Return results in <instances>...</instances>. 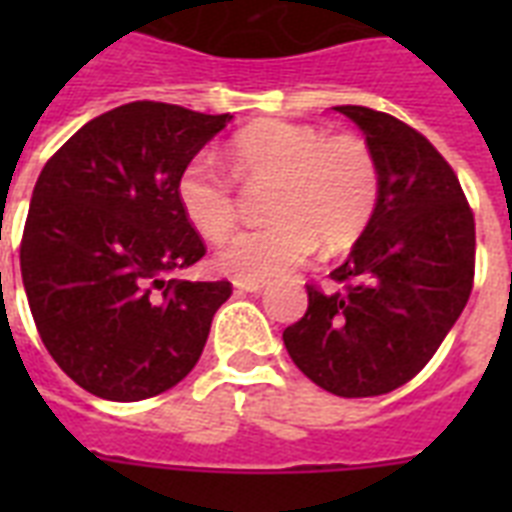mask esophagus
<instances>
[{
	"instance_id": "1",
	"label": "esophagus",
	"mask_w": 512,
	"mask_h": 512,
	"mask_svg": "<svg viewBox=\"0 0 512 512\" xmlns=\"http://www.w3.org/2000/svg\"><path fill=\"white\" fill-rule=\"evenodd\" d=\"M233 287L239 289V292H263L265 281H241V279H236V281H233Z\"/></svg>"
}]
</instances>
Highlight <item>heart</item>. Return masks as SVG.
Returning a JSON list of instances; mask_svg holds the SVG:
<instances>
[{
	"label": "heart",
	"instance_id": "b5f03b06",
	"mask_svg": "<svg viewBox=\"0 0 512 512\" xmlns=\"http://www.w3.org/2000/svg\"><path fill=\"white\" fill-rule=\"evenodd\" d=\"M231 170L244 185H271L265 217L217 249L225 276L265 281L292 271L321 244L340 252L364 233L380 201V170L358 135H327L313 124L263 119L236 132ZM175 196L185 220L204 239L220 241L236 225L231 177L207 154L193 156L177 175Z\"/></svg>",
	"mask_w": 512,
	"mask_h": 512
}]
</instances>
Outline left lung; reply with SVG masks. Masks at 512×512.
<instances>
[{
    "instance_id": "obj_1",
    "label": "left lung",
    "mask_w": 512,
    "mask_h": 512,
    "mask_svg": "<svg viewBox=\"0 0 512 512\" xmlns=\"http://www.w3.org/2000/svg\"><path fill=\"white\" fill-rule=\"evenodd\" d=\"M372 148L380 201L308 311L284 329L297 369L342 398L382 396L428 364L473 289L476 223L446 159L396 116L337 106Z\"/></svg>"
}]
</instances>
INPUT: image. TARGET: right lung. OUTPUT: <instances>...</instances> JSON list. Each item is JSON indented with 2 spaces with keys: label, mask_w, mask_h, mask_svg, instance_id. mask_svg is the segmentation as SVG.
<instances>
[{
  "label": "right lung",
  "mask_w": 512,
  "mask_h": 512,
  "mask_svg": "<svg viewBox=\"0 0 512 512\" xmlns=\"http://www.w3.org/2000/svg\"><path fill=\"white\" fill-rule=\"evenodd\" d=\"M231 114L135 100L95 116L44 164L20 273L55 364L106 401H143L199 361L228 281H183L204 244L175 183Z\"/></svg>",
  "instance_id": "1"
}]
</instances>
